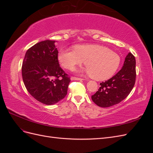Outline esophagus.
I'll return each mask as SVG.
<instances>
[{
  "label": "esophagus",
  "mask_w": 153,
  "mask_h": 153,
  "mask_svg": "<svg viewBox=\"0 0 153 153\" xmlns=\"http://www.w3.org/2000/svg\"><path fill=\"white\" fill-rule=\"evenodd\" d=\"M71 80H83L84 79H83V78H82L72 76V77L71 78Z\"/></svg>",
  "instance_id": "esophagus-1"
}]
</instances>
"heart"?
I'll use <instances>...</instances> for the list:
<instances>
[{
	"instance_id": "1",
	"label": "heart",
	"mask_w": 153,
	"mask_h": 153,
	"mask_svg": "<svg viewBox=\"0 0 153 153\" xmlns=\"http://www.w3.org/2000/svg\"><path fill=\"white\" fill-rule=\"evenodd\" d=\"M58 59L63 68L72 71L84 62L85 71L97 80L110 78L116 72L121 63V57L116 52L97 44L77 45L74 50H60Z\"/></svg>"
}]
</instances>
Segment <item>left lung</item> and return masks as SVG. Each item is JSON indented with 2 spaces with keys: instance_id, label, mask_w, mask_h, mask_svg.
<instances>
[{
  "instance_id": "left-lung-1",
  "label": "left lung",
  "mask_w": 153,
  "mask_h": 153,
  "mask_svg": "<svg viewBox=\"0 0 153 153\" xmlns=\"http://www.w3.org/2000/svg\"><path fill=\"white\" fill-rule=\"evenodd\" d=\"M135 80V57L131 53H129L121 70L109 80L100 83L98 91L91 96L92 100L103 108L117 105L130 93Z\"/></svg>"
}]
</instances>
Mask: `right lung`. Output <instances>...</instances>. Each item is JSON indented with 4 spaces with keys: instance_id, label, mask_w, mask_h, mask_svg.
Returning a JSON list of instances; mask_svg holds the SVG:
<instances>
[{
    "instance_id": "add662e5",
    "label": "right lung",
    "mask_w": 153,
    "mask_h": 153,
    "mask_svg": "<svg viewBox=\"0 0 153 153\" xmlns=\"http://www.w3.org/2000/svg\"><path fill=\"white\" fill-rule=\"evenodd\" d=\"M55 41L45 40L32 46L25 53L22 67L23 81L30 94L45 105L65 98L70 77L61 68Z\"/></svg>"
}]
</instances>
